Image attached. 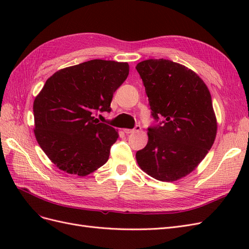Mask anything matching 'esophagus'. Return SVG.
I'll return each instance as SVG.
<instances>
[{"label":"esophagus","mask_w":249,"mask_h":249,"mask_svg":"<svg viewBox=\"0 0 249 249\" xmlns=\"http://www.w3.org/2000/svg\"><path fill=\"white\" fill-rule=\"evenodd\" d=\"M141 130V126L140 125H136L134 127V129H124V133L125 134H133V133H136V132H139Z\"/></svg>","instance_id":"1"}]
</instances>
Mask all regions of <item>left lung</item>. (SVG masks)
Here are the masks:
<instances>
[{
	"label": "left lung",
	"mask_w": 249,
	"mask_h": 249,
	"mask_svg": "<svg viewBox=\"0 0 249 249\" xmlns=\"http://www.w3.org/2000/svg\"><path fill=\"white\" fill-rule=\"evenodd\" d=\"M152 116L146 146L136 153L140 168L162 182L179 179L197 167L212 147L217 120L207 85L188 67L166 59L137 64Z\"/></svg>",
	"instance_id": "8db88e82"
}]
</instances>
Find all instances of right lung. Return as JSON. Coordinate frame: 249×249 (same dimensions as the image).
<instances>
[{
  "instance_id": "1",
  "label": "right lung",
  "mask_w": 249,
  "mask_h": 249,
  "mask_svg": "<svg viewBox=\"0 0 249 249\" xmlns=\"http://www.w3.org/2000/svg\"><path fill=\"white\" fill-rule=\"evenodd\" d=\"M129 64L94 59L50 77L33 104L35 137L56 166L85 177L106 163L117 131L99 123L113 93L129 76Z\"/></svg>"
}]
</instances>
